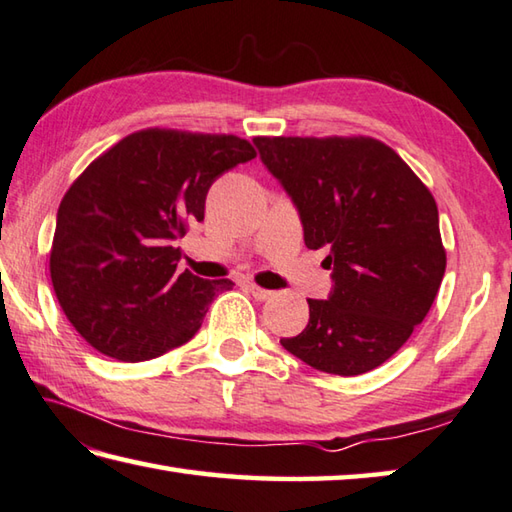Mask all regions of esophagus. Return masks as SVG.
<instances>
[{
  "label": "esophagus",
  "mask_w": 512,
  "mask_h": 512,
  "mask_svg": "<svg viewBox=\"0 0 512 512\" xmlns=\"http://www.w3.org/2000/svg\"><path fill=\"white\" fill-rule=\"evenodd\" d=\"M248 291L257 302H266V300H271V297H273V291H266V288L257 286V284H248Z\"/></svg>",
  "instance_id": "esophagus-1"
}]
</instances>
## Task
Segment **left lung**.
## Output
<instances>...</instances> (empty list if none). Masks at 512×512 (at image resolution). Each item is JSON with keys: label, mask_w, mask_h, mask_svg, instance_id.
<instances>
[{"label": "left lung", "mask_w": 512, "mask_h": 512, "mask_svg": "<svg viewBox=\"0 0 512 512\" xmlns=\"http://www.w3.org/2000/svg\"><path fill=\"white\" fill-rule=\"evenodd\" d=\"M259 159L300 215L306 248L329 250L327 300L286 351L313 369L358 376L401 349L425 320L445 273L434 197L374 138L259 136Z\"/></svg>", "instance_id": "8db88e82"}]
</instances>
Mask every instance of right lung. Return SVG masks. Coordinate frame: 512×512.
<instances>
[{
	"mask_svg": "<svg viewBox=\"0 0 512 512\" xmlns=\"http://www.w3.org/2000/svg\"><path fill=\"white\" fill-rule=\"evenodd\" d=\"M237 136L143 129L91 163L64 194L51 282L64 315L109 358L143 362L201 329L230 280L179 273L188 224L221 174L255 159Z\"/></svg>",
	"mask_w": 512,
	"mask_h": 512,
	"instance_id": "add662e5",
	"label": "right lung"
}]
</instances>
